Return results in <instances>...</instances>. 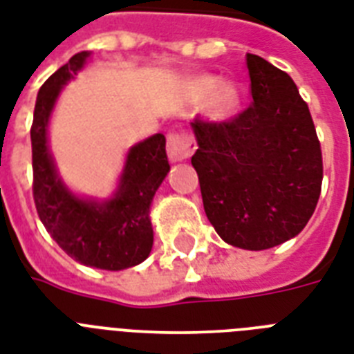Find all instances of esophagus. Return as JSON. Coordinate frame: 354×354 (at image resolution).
Listing matches in <instances>:
<instances>
[{
	"instance_id": "1",
	"label": "esophagus",
	"mask_w": 354,
	"mask_h": 354,
	"mask_svg": "<svg viewBox=\"0 0 354 354\" xmlns=\"http://www.w3.org/2000/svg\"><path fill=\"white\" fill-rule=\"evenodd\" d=\"M196 150V141L193 136L183 130H176L167 136V154L171 161H183L193 156Z\"/></svg>"
}]
</instances>
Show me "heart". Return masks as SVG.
<instances>
[{"label":"heart","mask_w":354,"mask_h":354,"mask_svg":"<svg viewBox=\"0 0 354 354\" xmlns=\"http://www.w3.org/2000/svg\"><path fill=\"white\" fill-rule=\"evenodd\" d=\"M221 84V80L216 77H211V75H204V77H198L191 82V99H193L196 104L200 102H205L209 99L211 95V113L213 118L216 119H226L230 115L235 113V110L239 108V102H241V97H239V91L233 84H222L218 91L216 90Z\"/></svg>","instance_id":"heart-1"}]
</instances>
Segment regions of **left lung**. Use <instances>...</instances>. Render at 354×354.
Listing matches in <instances>:
<instances>
[{"label":"left lung","instance_id":"obj_1","mask_svg":"<svg viewBox=\"0 0 354 354\" xmlns=\"http://www.w3.org/2000/svg\"><path fill=\"white\" fill-rule=\"evenodd\" d=\"M253 102L230 121L191 122L205 215L232 246L268 250L296 236L313 216L324 161L307 102L294 80L246 55Z\"/></svg>","mask_w":354,"mask_h":354}]
</instances>
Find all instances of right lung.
I'll list each match as a JSON object with an SVG mask.
<instances>
[{
  "instance_id": "obj_1",
  "label": "right lung",
  "mask_w": 354,
  "mask_h": 354,
  "mask_svg": "<svg viewBox=\"0 0 354 354\" xmlns=\"http://www.w3.org/2000/svg\"><path fill=\"white\" fill-rule=\"evenodd\" d=\"M88 57V51L77 53L38 91L30 127L32 196L41 224L69 257L115 272L143 263L150 255L154 242L150 204L171 165L165 136L156 133L128 150L119 187L110 200L79 198L64 185L47 147V127L64 84Z\"/></svg>"
}]
</instances>
